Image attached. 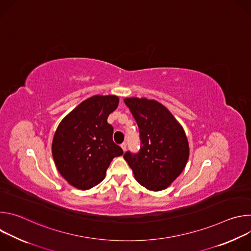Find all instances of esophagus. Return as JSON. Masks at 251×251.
Listing matches in <instances>:
<instances>
[{"label": "esophagus", "instance_id": "obj_1", "mask_svg": "<svg viewBox=\"0 0 251 251\" xmlns=\"http://www.w3.org/2000/svg\"><path fill=\"white\" fill-rule=\"evenodd\" d=\"M121 148H122V150L125 152L126 151V148H127V144H126V143L124 142V143H122V144H121Z\"/></svg>", "mask_w": 251, "mask_h": 251}]
</instances>
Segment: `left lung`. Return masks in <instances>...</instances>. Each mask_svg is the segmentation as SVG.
<instances>
[{
	"mask_svg": "<svg viewBox=\"0 0 251 251\" xmlns=\"http://www.w3.org/2000/svg\"><path fill=\"white\" fill-rule=\"evenodd\" d=\"M140 132L137 154L126 152L124 159L136 181L150 191L167 189L181 175L189 159L186 133L164 105L147 98H125Z\"/></svg>",
	"mask_w": 251,
	"mask_h": 251,
	"instance_id": "left-lung-1",
	"label": "left lung"
}]
</instances>
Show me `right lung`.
Returning <instances> with one entry per match:
<instances>
[{
  "instance_id": "1",
  "label": "right lung",
  "mask_w": 251,
  "mask_h": 251,
  "mask_svg": "<svg viewBox=\"0 0 251 251\" xmlns=\"http://www.w3.org/2000/svg\"><path fill=\"white\" fill-rule=\"evenodd\" d=\"M115 95H94L66 115L52 140V157L59 174L79 190L98 185L113 158L123 150L113 142V127L107 122L118 106Z\"/></svg>"
}]
</instances>
